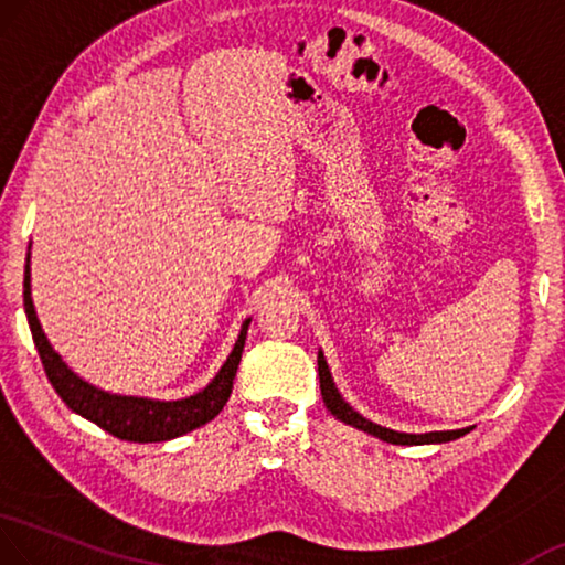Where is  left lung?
I'll list each match as a JSON object with an SVG mask.
<instances>
[{
    "mask_svg": "<svg viewBox=\"0 0 565 565\" xmlns=\"http://www.w3.org/2000/svg\"><path fill=\"white\" fill-rule=\"evenodd\" d=\"M318 376H320V394H323L328 412H331L335 419H341L343 424H351V427L366 431V434H371V437H379L381 441H388V445H445V441L465 437V434L472 429V427H467V429L427 431V434H406V431L386 429V427H381V424H373L371 419H366V416H361L349 402H345L341 392H338L333 384L331 369H328L323 351H318Z\"/></svg>",
    "mask_w": 565,
    "mask_h": 565,
    "instance_id": "1",
    "label": "left lung"
}]
</instances>
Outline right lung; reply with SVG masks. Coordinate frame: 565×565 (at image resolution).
Here are the masks:
<instances>
[{"label":"right lung","mask_w":565,"mask_h":565,"mask_svg":"<svg viewBox=\"0 0 565 565\" xmlns=\"http://www.w3.org/2000/svg\"><path fill=\"white\" fill-rule=\"evenodd\" d=\"M24 312H28V323L32 331V341L38 345V353L42 359V366L50 379L52 388L57 396L67 404V409L81 414L83 419L98 424L100 429L126 441H169L177 439L181 434L199 429L202 424L212 422L216 414L224 409L227 398L232 394V381L237 376V366L242 359V349H245V338L249 320L239 328L234 349L216 371V376L206 384L202 392L184 398H149V396H126V394H110L103 388L93 386L83 376L67 366L60 359V353L52 349L45 331H42L38 312H34L32 302V285H30V253L28 265H24Z\"/></svg>","instance_id":"right-lung-1"}]
</instances>
